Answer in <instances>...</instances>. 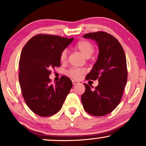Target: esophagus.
Returning a JSON list of instances; mask_svg holds the SVG:
<instances>
[{"label":"esophagus","mask_w":146,"mask_h":146,"mask_svg":"<svg viewBox=\"0 0 146 146\" xmlns=\"http://www.w3.org/2000/svg\"><path fill=\"white\" fill-rule=\"evenodd\" d=\"M72 83H73V85H76L77 83H79L76 80H72Z\"/></svg>","instance_id":"1"}]
</instances>
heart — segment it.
I'll use <instances>...</instances> for the list:
<instances>
[{"label": "heart", "mask_w": 146, "mask_h": 146, "mask_svg": "<svg viewBox=\"0 0 146 146\" xmlns=\"http://www.w3.org/2000/svg\"><path fill=\"white\" fill-rule=\"evenodd\" d=\"M75 48L78 50L86 58H90L93 54L94 52L93 45L90 42L86 40H80L75 46ZM60 60L62 62L64 61L67 58V51L63 50L60 54ZM84 73V70L80 69H72L68 71V74L69 76L74 79H78L81 77L82 73Z\"/></svg>", "instance_id": "b5f03b06"}]
</instances>
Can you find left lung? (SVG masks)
<instances>
[{
    "instance_id": "8db88e82",
    "label": "left lung",
    "mask_w": 146,
    "mask_h": 146,
    "mask_svg": "<svg viewBox=\"0 0 146 146\" xmlns=\"http://www.w3.org/2000/svg\"><path fill=\"white\" fill-rule=\"evenodd\" d=\"M84 38L94 40L98 46V59L86 76L98 79V86L92 90L91 85L84 84L81 100L87 112L100 117L113 111L121 101L127 80L126 56L119 42L108 33H89Z\"/></svg>"
}]
</instances>
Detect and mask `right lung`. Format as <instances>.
<instances>
[{
	"instance_id": "obj_1",
	"label": "right lung",
	"mask_w": 146,
	"mask_h": 146,
	"mask_svg": "<svg viewBox=\"0 0 146 146\" xmlns=\"http://www.w3.org/2000/svg\"><path fill=\"white\" fill-rule=\"evenodd\" d=\"M74 40L52 35L34 36L22 49L19 80L27 106L40 117H49L62 108L73 84L62 76L50 84L51 69L60 66V54Z\"/></svg>"
}]
</instances>
